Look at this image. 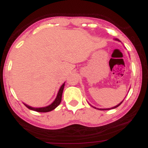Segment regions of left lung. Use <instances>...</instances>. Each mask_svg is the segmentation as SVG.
Segmentation results:
<instances>
[{"instance_id": "obj_1", "label": "left lung", "mask_w": 148, "mask_h": 148, "mask_svg": "<svg viewBox=\"0 0 148 148\" xmlns=\"http://www.w3.org/2000/svg\"><path fill=\"white\" fill-rule=\"evenodd\" d=\"M114 40H116V41H120V42H121V41H120V40L119 39H117V38H114ZM124 99L122 101V102H121L120 104H117V105H116V106H114V107H111V108H107V109H99V108H97V107H93V106H92V107H94V108H95V109H97V110H111V109H114V108H116V107H119V106L121 104H122V102H123L124 101ZM91 105V104H90Z\"/></svg>"}]
</instances>
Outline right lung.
<instances>
[{"instance_id":"add662e5","label":"right lung","mask_w":148,"mask_h":148,"mask_svg":"<svg viewBox=\"0 0 148 148\" xmlns=\"http://www.w3.org/2000/svg\"><path fill=\"white\" fill-rule=\"evenodd\" d=\"M64 85H65V82L64 83L62 86H61L60 89H59V92H58L57 95H56V99H54V101H53V102H52L51 104L46 106V107H31V106L28 105V104H25V103H23V104H24V105L26 106L27 108L29 109V110H34V111H36V112H47L52 111V110H54L56 107H57L60 104L61 102H62V93H63V90H64Z\"/></svg>"}]
</instances>
